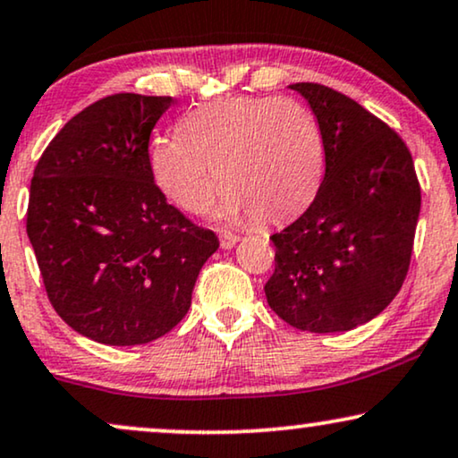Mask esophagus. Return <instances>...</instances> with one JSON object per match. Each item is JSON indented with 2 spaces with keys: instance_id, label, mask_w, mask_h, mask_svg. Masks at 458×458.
I'll use <instances>...</instances> for the list:
<instances>
[{
  "instance_id": "obj_1",
  "label": "esophagus",
  "mask_w": 458,
  "mask_h": 458,
  "mask_svg": "<svg viewBox=\"0 0 458 458\" xmlns=\"http://www.w3.org/2000/svg\"><path fill=\"white\" fill-rule=\"evenodd\" d=\"M236 242H239V236H234V234H230V233L219 234V245H222V249H233Z\"/></svg>"
}]
</instances>
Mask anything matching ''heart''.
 I'll return each instance as SVG.
<instances>
[{"label":"heart","instance_id":"b5f03b06","mask_svg":"<svg viewBox=\"0 0 458 458\" xmlns=\"http://www.w3.org/2000/svg\"><path fill=\"white\" fill-rule=\"evenodd\" d=\"M325 136L306 106L283 98H230L194 108L182 136L150 148L158 191L182 211L200 216L217 188L219 217L284 222L312 203L325 175Z\"/></svg>","mask_w":458,"mask_h":458}]
</instances>
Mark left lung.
Masks as SVG:
<instances>
[{
  "instance_id": "left-lung-1",
  "label": "left lung",
  "mask_w": 458,
  "mask_h": 458,
  "mask_svg": "<svg viewBox=\"0 0 458 458\" xmlns=\"http://www.w3.org/2000/svg\"><path fill=\"white\" fill-rule=\"evenodd\" d=\"M325 136V180L312 205L272 234L264 291L291 327L344 333L386 310L411 266L420 186L411 150L381 119L318 83L289 85Z\"/></svg>"
}]
</instances>
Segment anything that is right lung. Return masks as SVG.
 I'll use <instances>...</instances> for the list:
<instances>
[{"mask_svg":"<svg viewBox=\"0 0 458 458\" xmlns=\"http://www.w3.org/2000/svg\"><path fill=\"white\" fill-rule=\"evenodd\" d=\"M172 96L114 94L75 114L35 167L27 234L60 318L105 345H142L191 308L217 251L150 172L152 127Z\"/></svg>","mask_w":458,"mask_h":458,"instance_id":"obj_1","label":"right lung"}]
</instances>
